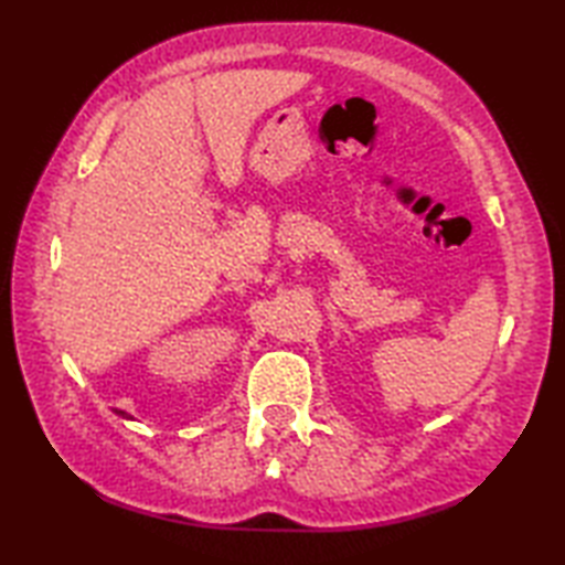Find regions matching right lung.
Returning <instances> with one entry per match:
<instances>
[{"instance_id":"add662e5","label":"right lung","mask_w":565,"mask_h":565,"mask_svg":"<svg viewBox=\"0 0 565 565\" xmlns=\"http://www.w3.org/2000/svg\"><path fill=\"white\" fill-rule=\"evenodd\" d=\"M116 415H121V417H126V419H134V417H130V415H126L124 411H116Z\"/></svg>"}]
</instances>
